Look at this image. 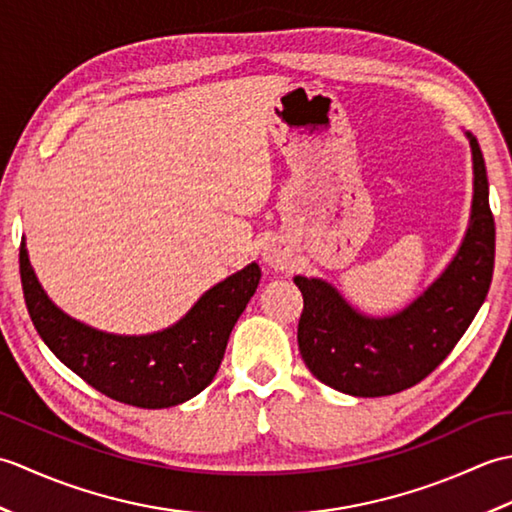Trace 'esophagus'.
<instances>
[{
	"label": "esophagus",
	"mask_w": 512,
	"mask_h": 512,
	"mask_svg": "<svg viewBox=\"0 0 512 512\" xmlns=\"http://www.w3.org/2000/svg\"><path fill=\"white\" fill-rule=\"evenodd\" d=\"M264 262L270 266V268H275V270H286L288 266H290V257H288V253L281 246H277V244H268L266 248H264Z\"/></svg>",
	"instance_id": "esophagus-1"
}]
</instances>
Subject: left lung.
<instances>
[{
	"instance_id": "left-lung-1",
	"label": "left lung",
	"mask_w": 512,
	"mask_h": 512,
	"mask_svg": "<svg viewBox=\"0 0 512 512\" xmlns=\"http://www.w3.org/2000/svg\"><path fill=\"white\" fill-rule=\"evenodd\" d=\"M464 134L473 156L469 226L447 268L409 306L372 317L325 279L295 277L303 295L299 352L323 385L356 398L413 387L449 356L482 308L493 279L495 220L482 149Z\"/></svg>"
}]
</instances>
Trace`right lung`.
<instances>
[{"instance_id":"1","label":"right lung","mask_w":512,"mask_h":512,"mask_svg":"<svg viewBox=\"0 0 512 512\" xmlns=\"http://www.w3.org/2000/svg\"><path fill=\"white\" fill-rule=\"evenodd\" d=\"M19 273L30 319L52 354L101 394L143 409L180 405L211 385L228 336L262 279L253 262L206 290L169 328L114 334L76 321L46 295L30 264L26 237Z\"/></svg>"}]
</instances>
